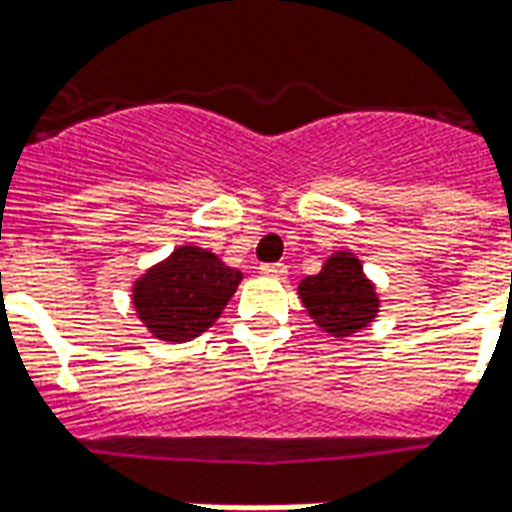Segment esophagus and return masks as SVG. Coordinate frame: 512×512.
Returning <instances> with one entry per match:
<instances>
[{"instance_id":"1","label":"esophagus","mask_w":512,"mask_h":512,"mask_svg":"<svg viewBox=\"0 0 512 512\" xmlns=\"http://www.w3.org/2000/svg\"><path fill=\"white\" fill-rule=\"evenodd\" d=\"M260 274H266V277H274V279H285L288 266H282V263H263V266H260Z\"/></svg>"}]
</instances>
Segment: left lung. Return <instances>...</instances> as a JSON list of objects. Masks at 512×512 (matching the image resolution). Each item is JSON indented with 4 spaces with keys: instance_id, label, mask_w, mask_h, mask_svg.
Wrapping results in <instances>:
<instances>
[{
    "instance_id": "1",
    "label": "left lung",
    "mask_w": 512,
    "mask_h": 512,
    "mask_svg": "<svg viewBox=\"0 0 512 512\" xmlns=\"http://www.w3.org/2000/svg\"><path fill=\"white\" fill-rule=\"evenodd\" d=\"M299 296L315 323L332 337H345L376 318L378 296L351 252H337L323 263L321 274L301 279Z\"/></svg>"
}]
</instances>
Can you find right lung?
Masks as SVG:
<instances>
[{
	"mask_svg": "<svg viewBox=\"0 0 512 512\" xmlns=\"http://www.w3.org/2000/svg\"><path fill=\"white\" fill-rule=\"evenodd\" d=\"M238 282L241 271L224 266L213 252L180 246L164 263L136 279V315L158 340L186 343L211 329Z\"/></svg>",
	"mask_w": 512,
	"mask_h": 512,
	"instance_id": "obj_1",
	"label": "right lung"
}]
</instances>
